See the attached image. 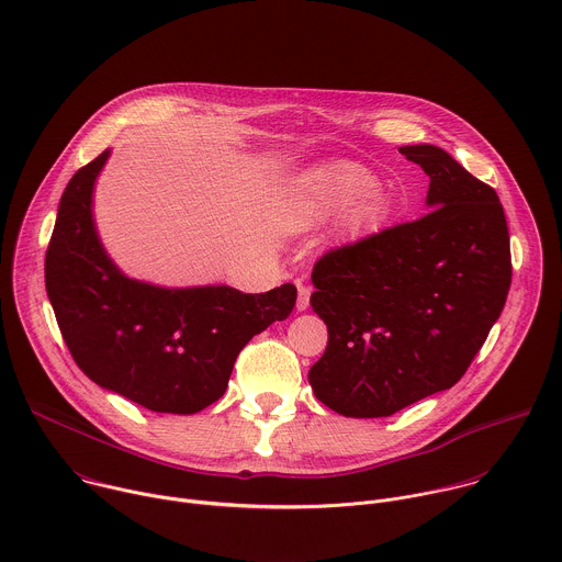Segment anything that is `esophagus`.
Returning a JSON list of instances; mask_svg holds the SVG:
<instances>
[{
    "mask_svg": "<svg viewBox=\"0 0 562 562\" xmlns=\"http://www.w3.org/2000/svg\"><path fill=\"white\" fill-rule=\"evenodd\" d=\"M308 300H311V289L304 284H297V302L295 308L297 311H306L308 308Z\"/></svg>",
    "mask_w": 562,
    "mask_h": 562,
    "instance_id": "1",
    "label": "esophagus"
}]
</instances>
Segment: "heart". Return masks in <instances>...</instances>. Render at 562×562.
I'll use <instances>...</instances> for the list:
<instances>
[{
  "label": "heart",
  "instance_id": "1",
  "mask_svg": "<svg viewBox=\"0 0 562 562\" xmlns=\"http://www.w3.org/2000/svg\"><path fill=\"white\" fill-rule=\"evenodd\" d=\"M375 190L378 178L366 167L337 160L315 169L302 180L291 203V214L300 225H308L370 199Z\"/></svg>",
  "mask_w": 562,
  "mask_h": 562
}]
</instances>
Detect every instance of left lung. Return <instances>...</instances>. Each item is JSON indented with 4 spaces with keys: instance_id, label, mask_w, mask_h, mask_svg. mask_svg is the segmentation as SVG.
Segmentation results:
<instances>
[{
    "instance_id": "8db88e82",
    "label": "left lung",
    "mask_w": 562,
    "mask_h": 562,
    "mask_svg": "<svg viewBox=\"0 0 562 562\" xmlns=\"http://www.w3.org/2000/svg\"><path fill=\"white\" fill-rule=\"evenodd\" d=\"M400 151L430 176V212L326 251L311 276L328 344L308 382L344 417H391L452 389L512 284L507 221L492 187L441 147Z\"/></svg>"
}]
</instances>
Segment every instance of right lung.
I'll list each match as a JSON object with an SVG mask.
<instances>
[{
	"instance_id": "obj_1",
	"label": "right lung",
	"mask_w": 562,
	"mask_h": 562,
	"mask_svg": "<svg viewBox=\"0 0 562 562\" xmlns=\"http://www.w3.org/2000/svg\"><path fill=\"white\" fill-rule=\"evenodd\" d=\"M110 149L81 167L59 201L46 251V291L64 341L86 375L147 411L194 415L225 395L238 352L295 306L267 293L132 280L105 254L92 216L94 180Z\"/></svg>"
}]
</instances>
